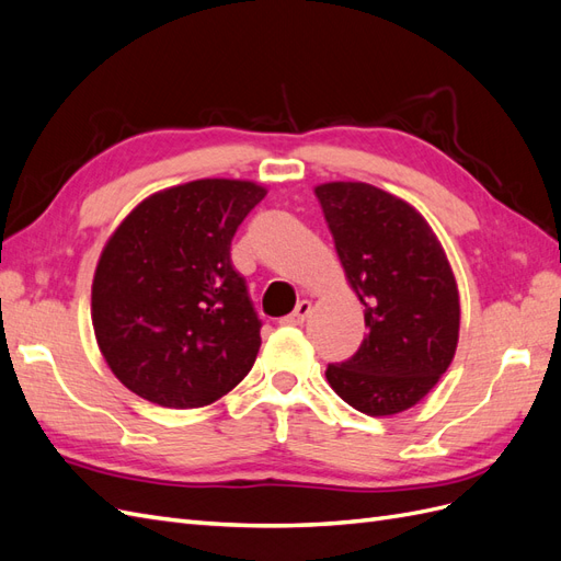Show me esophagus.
I'll return each instance as SVG.
<instances>
[{"mask_svg":"<svg viewBox=\"0 0 561 561\" xmlns=\"http://www.w3.org/2000/svg\"><path fill=\"white\" fill-rule=\"evenodd\" d=\"M309 313H311V301L309 299H301L297 307H295V311L290 316H285L280 322H283V325H301V322L307 320Z\"/></svg>","mask_w":561,"mask_h":561,"instance_id":"34e87169","label":"esophagus"}]
</instances>
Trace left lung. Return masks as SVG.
I'll list each match as a JSON object with an SVG mask.
<instances>
[{"mask_svg":"<svg viewBox=\"0 0 561 561\" xmlns=\"http://www.w3.org/2000/svg\"><path fill=\"white\" fill-rule=\"evenodd\" d=\"M339 260L365 307L367 336L330 363L334 393L369 416L416 404L458 342V290L435 233L410 203L365 182L316 186Z\"/></svg>","mask_w":561,"mask_h":561,"instance_id":"1","label":"left lung"}]
</instances>
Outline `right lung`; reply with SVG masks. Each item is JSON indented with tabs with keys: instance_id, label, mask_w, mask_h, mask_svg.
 Returning a JSON list of instances; mask_svg holds the SVG:
<instances>
[{
	"instance_id": "right-lung-1",
	"label": "right lung",
	"mask_w": 561,
	"mask_h": 561,
	"mask_svg": "<svg viewBox=\"0 0 561 561\" xmlns=\"http://www.w3.org/2000/svg\"><path fill=\"white\" fill-rule=\"evenodd\" d=\"M264 196L254 182L196 180L149 196L114 231L91 313L100 351L135 396L192 410L252 369L262 320L231 241Z\"/></svg>"
}]
</instances>
